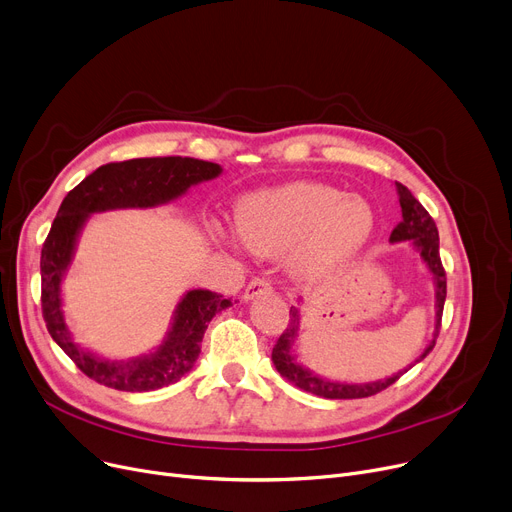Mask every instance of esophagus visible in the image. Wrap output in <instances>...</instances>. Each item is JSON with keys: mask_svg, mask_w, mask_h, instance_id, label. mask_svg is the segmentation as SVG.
<instances>
[{"mask_svg": "<svg viewBox=\"0 0 512 512\" xmlns=\"http://www.w3.org/2000/svg\"><path fill=\"white\" fill-rule=\"evenodd\" d=\"M270 292H272V284L270 282H267L265 278H255L245 288V294H242V299L253 301L255 297H261V294H270Z\"/></svg>", "mask_w": 512, "mask_h": 512, "instance_id": "1", "label": "esophagus"}]
</instances>
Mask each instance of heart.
<instances>
[{
    "mask_svg": "<svg viewBox=\"0 0 512 512\" xmlns=\"http://www.w3.org/2000/svg\"><path fill=\"white\" fill-rule=\"evenodd\" d=\"M238 234L259 255L292 251L303 278H326L353 263L373 236L375 215L359 195L321 182H288L247 195L236 207ZM224 240H232L220 232Z\"/></svg>",
    "mask_w": 512,
    "mask_h": 512,
    "instance_id": "b5f03b06",
    "label": "heart"
}]
</instances>
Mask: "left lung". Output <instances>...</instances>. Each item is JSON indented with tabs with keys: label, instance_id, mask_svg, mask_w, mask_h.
Wrapping results in <instances>:
<instances>
[{
	"label": "left lung",
	"instance_id": "8db88e82",
	"mask_svg": "<svg viewBox=\"0 0 512 512\" xmlns=\"http://www.w3.org/2000/svg\"><path fill=\"white\" fill-rule=\"evenodd\" d=\"M394 184H396V193H398V201H400V209H402V220L392 230L390 242L392 245H398V242H409V247H413L419 253L425 270L429 272V276H432L434 297H436V303H434L436 321H434L432 340L427 342L423 353L409 367L400 369L398 373H392L390 378H382L375 382H338V380L324 378V375H319V373L311 371L309 367H305L303 363H299L297 351H294V344H297V340L301 336L299 334L301 313H299V307H290V324L274 346L272 361L284 380H288L290 384H294L305 392H311L321 398H332V400L373 396V394L386 390L388 386H392L400 378V375L407 373L413 365L421 363L436 344V338L440 334L444 301H446V274H444V267L440 261L438 228H436V222L432 220V215H429L425 211V207L413 197L409 188L402 186L400 182H394Z\"/></svg>",
	"mask_w": 512,
	"mask_h": 512
}]
</instances>
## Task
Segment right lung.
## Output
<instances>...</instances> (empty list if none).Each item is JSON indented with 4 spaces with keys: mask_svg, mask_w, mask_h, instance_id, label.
<instances>
[{
    "mask_svg": "<svg viewBox=\"0 0 512 512\" xmlns=\"http://www.w3.org/2000/svg\"><path fill=\"white\" fill-rule=\"evenodd\" d=\"M222 172V166L195 157L128 159L97 168L64 197L41 251L43 319L51 338L91 380L122 392H151L176 384L195 367L213 315L232 305L218 292L186 290L174 307L164 340L149 353L107 359L80 346L66 324L62 286L91 215L166 205Z\"/></svg>",
    "mask_w": 512,
    "mask_h": 512,
    "instance_id": "add662e5",
    "label": "right lung"
}]
</instances>
